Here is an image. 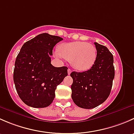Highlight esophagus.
I'll return each mask as SVG.
<instances>
[{"instance_id": "34e87169", "label": "esophagus", "mask_w": 134, "mask_h": 134, "mask_svg": "<svg viewBox=\"0 0 134 134\" xmlns=\"http://www.w3.org/2000/svg\"><path fill=\"white\" fill-rule=\"evenodd\" d=\"M71 72H72V71H71V70L70 69H69L67 70V72H68V75H69L71 73Z\"/></svg>"}]
</instances>
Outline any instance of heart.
<instances>
[{
  "instance_id": "1",
  "label": "heart",
  "mask_w": 134,
  "mask_h": 134,
  "mask_svg": "<svg viewBox=\"0 0 134 134\" xmlns=\"http://www.w3.org/2000/svg\"><path fill=\"white\" fill-rule=\"evenodd\" d=\"M55 56L71 62L74 68L78 71H87L94 65L97 58V49L92 44L85 41L63 43L59 47V52Z\"/></svg>"
}]
</instances>
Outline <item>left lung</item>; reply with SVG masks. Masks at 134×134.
<instances>
[{
	"instance_id": "left-lung-1",
	"label": "left lung",
	"mask_w": 134,
	"mask_h": 134,
	"mask_svg": "<svg viewBox=\"0 0 134 134\" xmlns=\"http://www.w3.org/2000/svg\"><path fill=\"white\" fill-rule=\"evenodd\" d=\"M97 58L90 70L73 71L71 76V97L78 107L92 109L103 103L109 97L115 76L113 56L105 46L94 43Z\"/></svg>"
}]
</instances>
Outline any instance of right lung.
I'll list each match as a JSON object with an SVG mask.
<instances>
[{
  "instance_id": "1",
  "label": "right lung",
  "mask_w": 134,
  "mask_h": 134,
  "mask_svg": "<svg viewBox=\"0 0 134 134\" xmlns=\"http://www.w3.org/2000/svg\"><path fill=\"white\" fill-rule=\"evenodd\" d=\"M63 38L43 33L26 41L16 58L13 81L20 98L33 108L49 106L55 90L67 76V67L51 64L54 47Z\"/></svg>"
}]
</instances>
